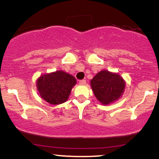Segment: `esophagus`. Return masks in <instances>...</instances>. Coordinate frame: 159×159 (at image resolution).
<instances>
[{"label":"esophagus","mask_w":159,"mask_h":159,"mask_svg":"<svg viewBox=\"0 0 159 159\" xmlns=\"http://www.w3.org/2000/svg\"><path fill=\"white\" fill-rule=\"evenodd\" d=\"M79 84L81 85H84L86 84V80H81V81H79Z\"/></svg>","instance_id":"34e87169"}]
</instances>
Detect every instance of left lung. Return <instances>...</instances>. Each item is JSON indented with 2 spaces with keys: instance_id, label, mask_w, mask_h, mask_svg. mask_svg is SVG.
Listing matches in <instances>:
<instances>
[{
  "instance_id": "obj_1",
  "label": "left lung",
  "mask_w": 159,
  "mask_h": 159,
  "mask_svg": "<svg viewBox=\"0 0 159 159\" xmlns=\"http://www.w3.org/2000/svg\"><path fill=\"white\" fill-rule=\"evenodd\" d=\"M90 85L98 101L103 105H109L123 96L125 82L119 74L102 70L91 80Z\"/></svg>"
}]
</instances>
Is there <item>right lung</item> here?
<instances>
[{
    "instance_id": "add662e5",
    "label": "right lung",
    "mask_w": 159,
    "mask_h": 159,
    "mask_svg": "<svg viewBox=\"0 0 159 159\" xmlns=\"http://www.w3.org/2000/svg\"><path fill=\"white\" fill-rule=\"evenodd\" d=\"M76 82L72 75L57 70L40 76L36 81V87L45 101L52 105H59L68 99Z\"/></svg>"
}]
</instances>
